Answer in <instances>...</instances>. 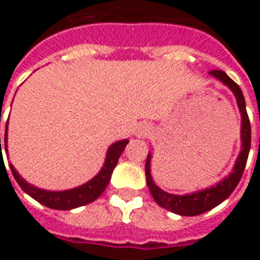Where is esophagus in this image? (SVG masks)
<instances>
[{
  "instance_id": "34e87169",
  "label": "esophagus",
  "mask_w": 260,
  "mask_h": 260,
  "mask_svg": "<svg viewBox=\"0 0 260 260\" xmlns=\"http://www.w3.org/2000/svg\"><path fill=\"white\" fill-rule=\"evenodd\" d=\"M150 132H152V126L146 124V122H142L138 126V129H136V136L138 138H147V136L150 135Z\"/></svg>"
}]
</instances>
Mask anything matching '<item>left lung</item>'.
<instances>
[{"instance_id":"1","label":"left lung","mask_w":260,"mask_h":260,"mask_svg":"<svg viewBox=\"0 0 260 260\" xmlns=\"http://www.w3.org/2000/svg\"><path fill=\"white\" fill-rule=\"evenodd\" d=\"M213 78L220 80L223 85L229 87L230 90L234 93L237 106L240 108L241 113V150L238 157L235 160L233 171L223 180L218 181L216 185L209 186L201 191L192 192V193H185V195H174L169 192L163 191L158 188L150 174V161H152V154H147L146 166H145V173H146V184L149 186V191L152 193L153 199L156 201L158 206L167 209L170 212L180 214V216H198L202 213L212 210L213 207L218 206L221 202H224L229 198L235 186L238 185L244 169H245L249 149H251V122L248 118L245 107V99L242 94V90L240 86L235 83L234 80L230 78L229 75L223 71H212L209 72Z\"/></svg>"}]
</instances>
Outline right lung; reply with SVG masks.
<instances>
[{"label": "right lung", "mask_w": 260, "mask_h": 260, "mask_svg": "<svg viewBox=\"0 0 260 260\" xmlns=\"http://www.w3.org/2000/svg\"><path fill=\"white\" fill-rule=\"evenodd\" d=\"M5 152L8 153L7 149V142H8V122L5 125ZM128 139H122V141L114 142L111 146L108 147L107 154H106V160L103 164L102 170L94 175L90 181H87L83 185L76 186L72 189H67V191H47V189H42L37 186L31 185L29 182H26L19 173L15 170L12 164H9L11 171L14 174L15 180L19 184V186L29 196H31L35 201L42 203L44 206L50 207V209H57V210H71V209H76V207L85 206L90 202L96 201L99 196L102 195L108 182L111 180V174H113L115 166L118 163V158L121 153L124 152L125 146L128 145ZM0 152L1 150V138H0ZM1 161H3V156H1Z\"/></svg>", "instance_id": "obj_1"}]
</instances>
